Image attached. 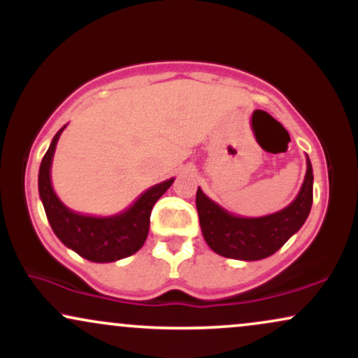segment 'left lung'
<instances>
[{
  "instance_id": "obj_1",
  "label": "left lung",
  "mask_w": 358,
  "mask_h": 358,
  "mask_svg": "<svg viewBox=\"0 0 358 358\" xmlns=\"http://www.w3.org/2000/svg\"><path fill=\"white\" fill-rule=\"evenodd\" d=\"M313 203V168L306 158V175L298 196L286 208L256 219L237 217L196 190V210L203 239L213 252L239 261L273 256L305 224Z\"/></svg>"
}]
</instances>
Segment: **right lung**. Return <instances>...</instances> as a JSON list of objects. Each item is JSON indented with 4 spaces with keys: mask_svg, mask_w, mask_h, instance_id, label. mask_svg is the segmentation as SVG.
I'll list each match as a JSON object with an SVG mask.
<instances>
[{
    "mask_svg": "<svg viewBox=\"0 0 358 358\" xmlns=\"http://www.w3.org/2000/svg\"><path fill=\"white\" fill-rule=\"evenodd\" d=\"M64 129L65 126L53 136L38 171L40 199L52 231L69 249L92 262H114L138 252L150 231L153 205L171 187L175 178L151 187L127 210L117 215L92 217L73 212L60 202L50 180L53 153Z\"/></svg>",
    "mask_w": 358,
    "mask_h": 358,
    "instance_id": "right-lung-1",
    "label": "right lung"
}]
</instances>
